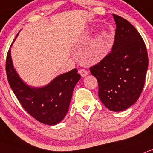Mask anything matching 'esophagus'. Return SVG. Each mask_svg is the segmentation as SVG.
<instances>
[{"label":"esophagus","instance_id":"esophagus-1","mask_svg":"<svg viewBox=\"0 0 153 153\" xmlns=\"http://www.w3.org/2000/svg\"><path fill=\"white\" fill-rule=\"evenodd\" d=\"M79 74L82 76L84 77V76H87V75L88 74V71L85 70V69H81V70H79Z\"/></svg>","mask_w":153,"mask_h":153}]
</instances>
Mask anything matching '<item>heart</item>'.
Returning a JSON list of instances; mask_svg holds the SVG:
<instances>
[{
  "label": "heart",
  "instance_id": "b5f03b06",
  "mask_svg": "<svg viewBox=\"0 0 153 153\" xmlns=\"http://www.w3.org/2000/svg\"><path fill=\"white\" fill-rule=\"evenodd\" d=\"M107 35H108V32H107L106 31H102V32H101L100 35V43L99 44H101V42L102 41L103 39H105V37H107Z\"/></svg>",
  "mask_w": 153,
  "mask_h": 153
}]
</instances>
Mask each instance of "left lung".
Here are the masks:
<instances>
[{
  "instance_id": "1",
  "label": "left lung",
  "mask_w": 153,
  "mask_h": 153,
  "mask_svg": "<svg viewBox=\"0 0 153 153\" xmlns=\"http://www.w3.org/2000/svg\"><path fill=\"white\" fill-rule=\"evenodd\" d=\"M116 29L111 52L90 71L99 84V97L110 111H124L141 95L145 83L148 54L145 43L127 20L113 14Z\"/></svg>"
}]
</instances>
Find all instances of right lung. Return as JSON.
I'll return each mask as SVG.
<instances>
[{
    "label": "right lung",
    "mask_w": 153,
    "mask_h": 153,
    "mask_svg": "<svg viewBox=\"0 0 153 153\" xmlns=\"http://www.w3.org/2000/svg\"><path fill=\"white\" fill-rule=\"evenodd\" d=\"M6 71L9 85L22 107L34 119L48 125L58 124L65 118L74 88L81 78L74 68L57 76L44 87H30L14 68L10 48L6 56Z\"/></svg>",
    "instance_id": "1"
}]
</instances>
